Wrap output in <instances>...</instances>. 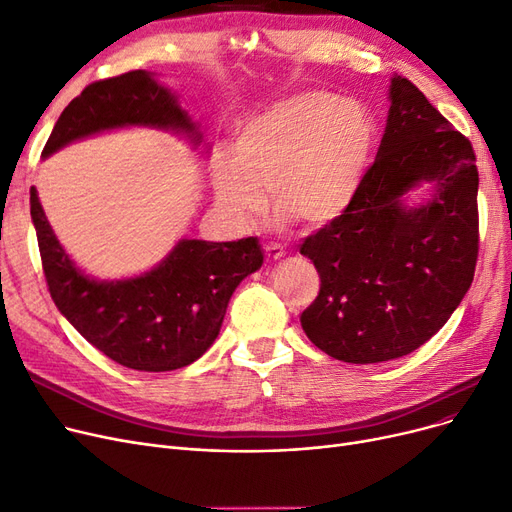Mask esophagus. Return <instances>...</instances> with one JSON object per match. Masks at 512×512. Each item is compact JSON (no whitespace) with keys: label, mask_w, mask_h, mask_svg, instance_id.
<instances>
[{"label":"esophagus","mask_w":512,"mask_h":512,"mask_svg":"<svg viewBox=\"0 0 512 512\" xmlns=\"http://www.w3.org/2000/svg\"><path fill=\"white\" fill-rule=\"evenodd\" d=\"M264 252H267L269 260H281L285 256V248L281 243H269L267 248H264Z\"/></svg>","instance_id":"34e87169"}]
</instances>
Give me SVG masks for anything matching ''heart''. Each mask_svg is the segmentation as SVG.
Here are the masks:
<instances>
[{"mask_svg": "<svg viewBox=\"0 0 512 512\" xmlns=\"http://www.w3.org/2000/svg\"><path fill=\"white\" fill-rule=\"evenodd\" d=\"M376 147V119L361 102L300 92L245 121L233 155L214 163V197L227 220L245 227L267 208L269 187L281 224L298 216L325 227L353 206Z\"/></svg>", "mask_w": 512, "mask_h": 512, "instance_id": "1", "label": "heart"}]
</instances>
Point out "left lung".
I'll use <instances>...</instances> for the list:
<instances>
[{
	"label": "left lung",
	"mask_w": 512,
	"mask_h": 512,
	"mask_svg": "<svg viewBox=\"0 0 512 512\" xmlns=\"http://www.w3.org/2000/svg\"><path fill=\"white\" fill-rule=\"evenodd\" d=\"M388 100L353 206L300 245L321 279L302 330L346 363L391 361L431 340L473 283L479 252L473 145L410 79L393 75ZM418 188L427 197L407 204Z\"/></svg>",
	"instance_id": "1"
}]
</instances>
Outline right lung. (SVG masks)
I'll use <instances>...</instances> for the list:
<instances>
[{"instance_id":"obj_1","label":"right lung","mask_w":512,"mask_h":512,"mask_svg":"<svg viewBox=\"0 0 512 512\" xmlns=\"http://www.w3.org/2000/svg\"><path fill=\"white\" fill-rule=\"evenodd\" d=\"M121 128L166 130L187 138L193 149L203 142L178 96L159 84L155 73L138 69L96 81L73 98L42 157ZM31 218L58 311L100 353L138 372H170L197 361L216 340L235 288L264 260L256 237L222 243L180 239L151 271L96 279L60 245L35 187Z\"/></svg>"}]
</instances>
